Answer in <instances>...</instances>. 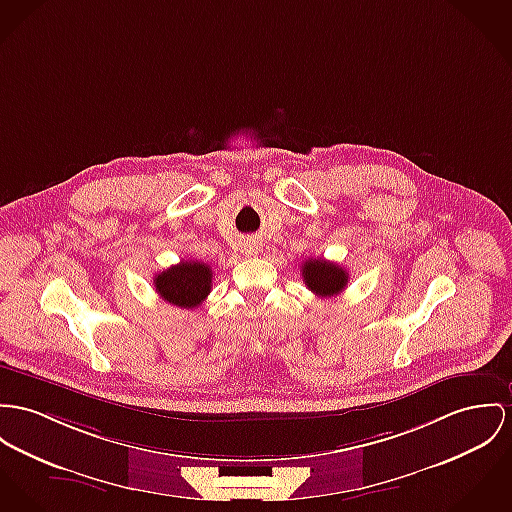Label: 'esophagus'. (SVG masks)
Segmentation results:
<instances>
[{
    "label": "esophagus",
    "mask_w": 512,
    "mask_h": 512,
    "mask_svg": "<svg viewBox=\"0 0 512 512\" xmlns=\"http://www.w3.org/2000/svg\"><path fill=\"white\" fill-rule=\"evenodd\" d=\"M259 251H261V245H259L257 241H247V243L243 245V253H245L247 257H255Z\"/></svg>",
    "instance_id": "34e87169"
}]
</instances>
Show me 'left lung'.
<instances>
[{"mask_svg":"<svg viewBox=\"0 0 512 512\" xmlns=\"http://www.w3.org/2000/svg\"><path fill=\"white\" fill-rule=\"evenodd\" d=\"M302 276L306 286L321 298L337 296L349 282V273L343 267L329 263L321 257L308 259L302 265Z\"/></svg>","mask_w":512,"mask_h":512,"instance_id":"8db88e82","label":"left lung"}]
</instances>
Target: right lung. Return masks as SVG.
<instances>
[{"label":"right lung","instance_id":"right-lung-1","mask_svg":"<svg viewBox=\"0 0 512 512\" xmlns=\"http://www.w3.org/2000/svg\"><path fill=\"white\" fill-rule=\"evenodd\" d=\"M159 296L179 308H198L212 288V269L200 261H181L154 278Z\"/></svg>","mask_w":512,"mask_h":512}]
</instances>
